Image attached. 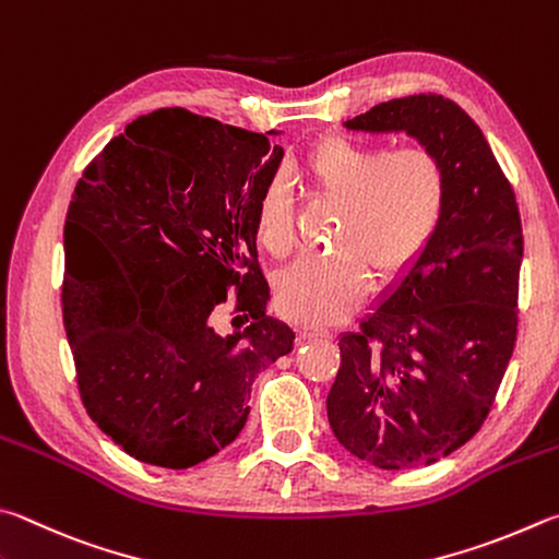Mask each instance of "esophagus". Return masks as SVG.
I'll use <instances>...</instances> for the list:
<instances>
[{"mask_svg": "<svg viewBox=\"0 0 559 559\" xmlns=\"http://www.w3.org/2000/svg\"><path fill=\"white\" fill-rule=\"evenodd\" d=\"M318 337H330V332L318 328V324H300V328H298V340L300 342H310V340H318Z\"/></svg>", "mask_w": 559, "mask_h": 559, "instance_id": "obj_1", "label": "esophagus"}]
</instances>
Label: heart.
Wrapping results in <instances>:
<instances>
[{
  "label": "heart",
  "instance_id": "heart-1",
  "mask_svg": "<svg viewBox=\"0 0 559 559\" xmlns=\"http://www.w3.org/2000/svg\"><path fill=\"white\" fill-rule=\"evenodd\" d=\"M300 170L314 195L340 207L330 257H302L278 276L276 306L290 320L332 322L354 310L369 286L408 271L438 229L448 176L425 148L389 151L347 136H324ZM257 237L273 257L293 247L290 200L271 180L257 205Z\"/></svg>",
  "mask_w": 559,
  "mask_h": 559
}]
</instances>
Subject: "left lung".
<instances>
[{
    "label": "left lung",
    "instance_id": "left-lung-1",
    "mask_svg": "<svg viewBox=\"0 0 559 559\" xmlns=\"http://www.w3.org/2000/svg\"><path fill=\"white\" fill-rule=\"evenodd\" d=\"M344 127L403 131L440 160L448 202L430 245L340 337L328 393L334 438L379 469L428 466L481 428L519 328L523 229L513 188L481 129L452 99L413 95Z\"/></svg>",
    "mask_w": 559,
    "mask_h": 559
}]
</instances>
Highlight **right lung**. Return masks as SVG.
<instances>
[{
  "label": "right lung",
  "mask_w": 559,
  "mask_h": 559,
  "mask_svg": "<svg viewBox=\"0 0 559 559\" xmlns=\"http://www.w3.org/2000/svg\"><path fill=\"white\" fill-rule=\"evenodd\" d=\"M278 134L156 109L78 180L63 229L66 334L87 415L139 462L188 469L225 450L249 418L253 379L293 349L257 263ZM229 287L248 328L219 335L211 312Z\"/></svg>",
  "instance_id": "1"
}]
</instances>
